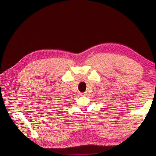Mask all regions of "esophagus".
<instances>
[{
    "label": "esophagus",
    "mask_w": 156,
    "mask_h": 156,
    "mask_svg": "<svg viewBox=\"0 0 156 156\" xmlns=\"http://www.w3.org/2000/svg\"><path fill=\"white\" fill-rule=\"evenodd\" d=\"M80 95L82 96H84L87 95V92H82V93H80Z\"/></svg>",
    "instance_id": "1"
}]
</instances>
